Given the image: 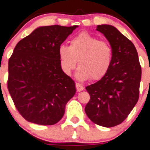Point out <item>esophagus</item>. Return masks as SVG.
<instances>
[{
    "label": "esophagus",
    "mask_w": 150,
    "mask_h": 150,
    "mask_svg": "<svg viewBox=\"0 0 150 150\" xmlns=\"http://www.w3.org/2000/svg\"><path fill=\"white\" fill-rule=\"evenodd\" d=\"M75 86H76V89H77L78 91H81L84 90V86L81 84H79V83H76L75 84Z\"/></svg>",
    "instance_id": "1"
}]
</instances>
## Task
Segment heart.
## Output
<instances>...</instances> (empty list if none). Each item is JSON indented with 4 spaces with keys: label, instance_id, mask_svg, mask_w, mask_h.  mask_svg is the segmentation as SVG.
I'll return each instance as SVG.
<instances>
[{
    "label": "heart",
    "instance_id": "b5f03b06",
    "mask_svg": "<svg viewBox=\"0 0 150 150\" xmlns=\"http://www.w3.org/2000/svg\"><path fill=\"white\" fill-rule=\"evenodd\" d=\"M60 67L66 75H71L77 61L79 67L75 76L79 81L91 78L98 80L109 71L113 61V50L109 42L83 32L72 39L70 46L59 47Z\"/></svg>",
    "mask_w": 150,
    "mask_h": 150
}]
</instances>
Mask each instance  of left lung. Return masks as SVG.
<instances>
[{
  "label": "left lung",
  "mask_w": 150,
  "mask_h": 150,
  "mask_svg": "<svg viewBox=\"0 0 150 150\" xmlns=\"http://www.w3.org/2000/svg\"><path fill=\"white\" fill-rule=\"evenodd\" d=\"M113 50L109 71L96 83L87 86L90 100L85 113L93 123L112 127L127 117L139 99L141 66L133 42L111 25H98Z\"/></svg>",
  "instance_id": "1"
}]
</instances>
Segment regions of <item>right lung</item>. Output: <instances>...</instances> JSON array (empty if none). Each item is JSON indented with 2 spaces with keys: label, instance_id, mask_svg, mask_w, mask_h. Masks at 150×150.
<instances>
[{
  "label": "right lung",
  "instance_id": "right-lung-1",
  "mask_svg": "<svg viewBox=\"0 0 150 150\" xmlns=\"http://www.w3.org/2000/svg\"><path fill=\"white\" fill-rule=\"evenodd\" d=\"M77 27L40 26L15 46L8 62L7 88L17 110L27 121L56 124L75 95V82L62 70L58 51Z\"/></svg>",
  "mask_w": 150,
  "mask_h": 150
}]
</instances>
